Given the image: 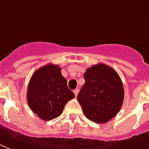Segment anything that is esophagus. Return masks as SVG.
I'll return each mask as SVG.
<instances>
[{
	"label": "esophagus",
	"mask_w": 149,
	"mask_h": 149,
	"mask_svg": "<svg viewBox=\"0 0 149 149\" xmlns=\"http://www.w3.org/2000/svg\"><path fill=\"white\" fill-rule=\"evenodd\" d=\"M79 90L78 89H75L74 91H73V93H74V94H75V96H77L78 95V93H79Z\"/></svg>",
	"instance_id": "esophagus-1"
}]
</instances>
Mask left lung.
Wrapping results in <instances>:
<instances>
[{
  "label": "left lung",
  "instance_id": "8db88e82",
  "mask_svg": "<svg viewBox=\"0 0 149 149\" xmlns=\"http://www.w3.org/2000/svg\"><path fill=\"white\" fill-rule=\"evenodd\" d=\"M84 79L77 99L84 115L94 123H107L117 114L124 99L120 76L110 67L99 64L88 68Z\"/></svg>",
  "mask_w": 149,
  "mask_h": 149
}]
</instances>
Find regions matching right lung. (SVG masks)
Listing matches in <instances>:
<instances>
[{"label":"right lung","instance_id":"1","mask_svg":"<svg viewBox=\"0 0 149 149\" xmlns=\"http://www.w3.org/2000/svg\"><path fill=\"white\" fill-rule=\"evenodd\" d=\"M74 97L58 65L42 67L30 79L27 91L28 104L42 120H51L58 117L67 102Z\"/></svg>","mask_w":149,"mask_h":149}]
</instances>
